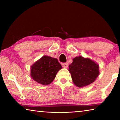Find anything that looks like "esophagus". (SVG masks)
I'll return each instance as SVG.
<instances>
[{
  "label": "esophagus",
  "instance_id": "obj_1",
  "mask_svg": "<svg viewBox=\"0 0 120 120\" xmlns=\"http://www.w3.org/2000/svg\"><path fill=\"white\" fill-rule=\"evenodd\" d=\"M62 66H63V67L64 68H68V63H64V64H62Z\"/></svg>",
  "mask_w": 120,
  "mask_h": 120
}]
</instances>
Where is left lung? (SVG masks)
<instances>
[{"label": "left lung", "mask_w": 120, "mask_h": 120, "mask_svg": "<svg viewBox=\"0 0 120 120\" xmlns=\"http://www.w3.org/2000/svg\"><path fill=\"white\" fill-rule=\"evenodd\" d=\"M72 82L78 87L88 86L94 82L99 74V65L89 58L78 56L69 66Z\"/></svg>", "instance_id": "obj_1"}]
</instances>
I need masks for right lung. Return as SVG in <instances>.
<instances>
[{
	"instance_id": "1",
	"label": "right lung",
	"mask_w": 120,
	"mask_h": 120,
	"mask_svg": "<svg viewBox=\"0 0 120 120\" xmlns=\"http://www.w3.org/2000/svg\"><path fill=\"white\" fill-rule=\"evenodd\" d=\"M62 68L57 59L44 56L31 66V77L38 84L48 85L54 80Z\"/></svg>"
}]
</instances>
